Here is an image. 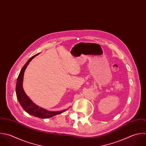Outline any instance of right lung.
Masks as SVG:
<instances>
[{"label": "right lung", "instance_id": "obj_1", "mask_svg": "<svg viewBox=\"0 0 146 146\" xmlns=\"http://www.w3.org/2000/svg\"><path fill=\"white\" fill-rule=\"evenodd\" d=\"M38 54L32 56L21 68L16 82V96L21 106H22L23 109L28 114L41 118H48L55 115L60 114L64 111H66V110L60 111H50L43 108H39V106L35 104L32 101V100H31V99L27 96L23 87V81L24 71L29 62Z\"/></svg>", "mask_w": 146, "mask_h": 146}]
</instances>
